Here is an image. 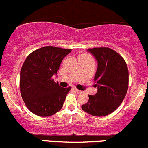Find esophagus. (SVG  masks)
Here are the masks:
<instances>
[{"mask_svg":"<svg viewBox=\"0 0 148 148\" xmlns=\"http://www.w3.org/2000/svg\"><path fill=\"white\" fill-rule=\"evenodd\" d=\"M74 90H75V92H76L78 94H79V93H81V92H82V91H80V90H78V89H76V88H74Z\"/></svg>","mask_w":148,"mask_h":148,"instance_id":"1","label":"esophagus"}]
</instances>
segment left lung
I'll use <instances>...</instances> for the list:
<instances>
[{
  "mask_svg": "<svg viewBox=\"0 0 148 148\" xmlns=\"http://www.w3.org/2000/svg\"><path fill=\"white\" fill-rule=\"evenodd\" d=\"M97 61L94 81L97 92L89 95L88 102L82 108L94 116H104L118 108L128 89L129 74L124 58L113 49L99 47L87 49Z\"/></svg>",
  "mask_w": 148,
  "mask_h": 148,
  "instance_id": "left-lung-1",
  "label": "left lung"
}]
</instances>
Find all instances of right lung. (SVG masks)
<instances>
[{
	"instance_id": "add662e5",
	"label": "right lung",
	"mask_w": 148,
	"mask_h": 148,
	"mask_svg": "<svg viewBox=\"0 0 148 148\" xmlns=\"http://www.w3.org/2000/svg\"><path fill=\"white\" fill-rule=\"evenodd\" d=\"M71 49L44 47L30 53L21 70L20 89L23 101L32 113L50 116L63 107L70 87H61L53 79L61 61Z\"/></svg>"
}]
</instances>
